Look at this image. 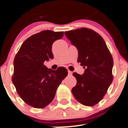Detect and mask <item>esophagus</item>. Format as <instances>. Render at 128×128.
I'll use <instances>...</instances> for the list:
<instances>
[{
    "mask_svg": "<svg viewBox=\"0 0 128 128\" xmlns=\"http://www.w3.org/2000/svg\"><path fill=\"white\" fill-rule=\"evenodd\" d=\"M68 74H69V75H72V72H71V71H70V70H68Z\"/></svg>",
    "mask_w": 128,
    "mask_h": 128,
    "instance_id": "obj_1",
    "label": "esophagus"
}]
</instances>
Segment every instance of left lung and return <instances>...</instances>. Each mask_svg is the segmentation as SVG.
<instances>
[{"instance_id": "8db88e82", "label": "left lung", "mask_w": 128, "mask_h": 128, "mask_svg": "<svg viewBox=\"0 0 128 128\" xmlns=\"http://www.w3.org/2000/svg\"><path fill=\"white\" fill-rule=\"evenodd\" d=\"M64 34L78 50L77 62L85 68L82 75L73 73L76 84L72 93L81 104L93 106L103 99L112 82V55L102 36L92 29L81 28Z\"/></svg>"}]
</instances>
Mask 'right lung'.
I'll return each instance as SVG.
<instances>
[{
  "mask_svg": "<svg viewBox=\"0 0 128 128\" xmlns=\"http://www.w3.org/2000/svg\"><path fill=\"white\" fill-rule=\"evenodd\" d=\"M63 36L64 32L43 30L26 39L15 56L12 81L19 96L30 106L40 109L50 104L68 74L64 67L52 70L44 64L54 58L53 43Z\"/></svg>",
  "mask_w": 128,
  "mask_h": 128,
  "instance_id": "add662e5",
  "label": "right lung"
}]
</instances>
